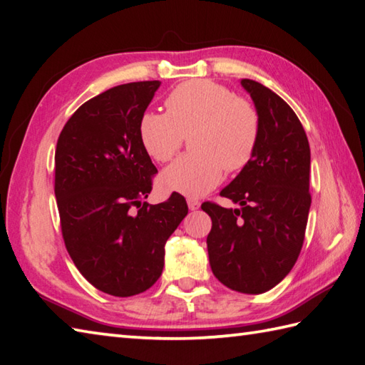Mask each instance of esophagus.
Returning <instances> with one entry per match:
<instances>
[{"label":"esophagus","mask_w":365,"mask_h":365,"mask_svg":"<svg viewBox=\"0 0 365 365\" xmlns=\"http://www.w3.org/2000/svg\"><path fill=\"white\" fill-rule=\"evenodd\" d=\"M187 202H188V207H190V210H192V212H195V210H199V207H200V202H199V200H197V199H188V200H187Z\"/></svg>","instance_id":"34e87169"}]
</instances>
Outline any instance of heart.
Here are the masks:
<instances>
[{
	"mask_svg": "<svg viewBox=\"0 0 365 365\" xmlns=\"http://www.w3.org/2000/svg\"><path fill=\"white\" fill-rule=\"evenodd\" d=\"M168 113L145 111L139 138L155 161L166 163L190 136L192 153L183 155L160 177L161 188L190 199L218 187L227 173L250 165L260 138V115L245 98L210 80L178 84L166 97Z\"/></svg>",
	"mask_w": 365,
	"mask_h": 365,
	"instance_id": "b5f03b06",
	"label": "heart"
}]
</instances>
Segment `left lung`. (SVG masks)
<instances>
[{
	"label": "left lung",
	"mask_w": 365,
	"mask_h": 365,
	"mask_svg": "<svg viewBox=\"0 0 365 365\" xmlns=\"http://www.w3.org/2000/svg\"><path fill=\"white\" fill-rule=\"evenodd\" d=\"M260 115V138L250 165L221 196L240 208L212 202L207 237L213 274L229 289L259 294L290 273L301 252L311 195V149L297 114L273 91L242 80Z\"/></svg>",
	"instance_id": "8db88e82"
}]
</instances>
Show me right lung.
I'll use <instances>...</instances> for the list:
<instances>
[{"mask_svg": "<svg viewBox=\"0 0 365 365\" xmlns=\"http://www.w3.org/2000/svg\"><path fill=\"white\" fill-rule=\"evenodd\" d=\"M160 84H120L88 100L67 120L54 153L67 251L80 273L113 297H133L158 281L165 245L188 213L178 192L141 205L157 168L139 138V119Z\"/></svg>", "mask_w": 365, "mask_h": 365, "instance_id": "right-lung-1", "label": "right lung"}]
</instances>
